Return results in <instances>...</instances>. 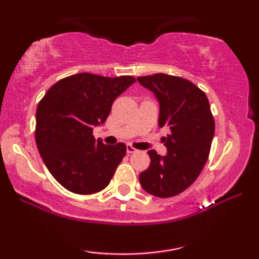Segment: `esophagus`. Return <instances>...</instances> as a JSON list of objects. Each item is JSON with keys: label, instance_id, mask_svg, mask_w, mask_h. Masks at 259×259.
Returning a JSON list of instances; mask_svg holds the SVG:
<instances>
[{"label": "esophagus", "instance_id": "esophagus-1", "mask_svg": "<svg viewBox=\"0 0 259 259\" xmlns=\"http://www.w3.org/2000/svg\"><path fill=\"white\" fill-rule=\"evenodd\" d=\"M126 151H127V153H134V152H137V148H134L132 145H130V144H127V146H126Z\"/></svg>", "mask_w": 259, "mask_h": 259}]
</instances>
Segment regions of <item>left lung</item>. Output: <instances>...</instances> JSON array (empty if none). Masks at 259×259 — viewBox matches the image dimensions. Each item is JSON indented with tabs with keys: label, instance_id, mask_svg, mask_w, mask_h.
I'll return each instance as SVG.
<instances>
[{
	"label": "left lung",
	"instance_id": "left-lung-1",
	"mask_svg": "<svg viewBox=\"0 0 259 259\" xmlns=\"http://www.w3.org/2000/svg\"><path fill=\"white\" fill-rule=\"evenodd\" d=\"M138 81L153 92L160 104L159 126L167 127V153L148 151L151 164L139 175L143 189L159 198L182 193L200 175L210 154L214 119L206 94L191 81L158 73Z\"/></svg>",
	"mask_w": 259,
	"mask_h": 259
}]
</instances>
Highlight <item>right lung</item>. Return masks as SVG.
<instances>
[{
  "instance_id": "obj_1",
  "label": "right lung",
  "mask_w": 259,
  "mask_h": 259,
  "mask_svg": "<svg viewBox=\"0 0 259 259\" xmlns=\"http://www.w3.org/2000/svg\"><path fill=\"white\" fill-rule=\"evenodd\" d=\"M136 79L80 73L63 77L46 92L36 109L35 140L52 176L70 192L104 190L126 154V145L95 140L112 105Z\"/></svg>"
}]
</instances>
